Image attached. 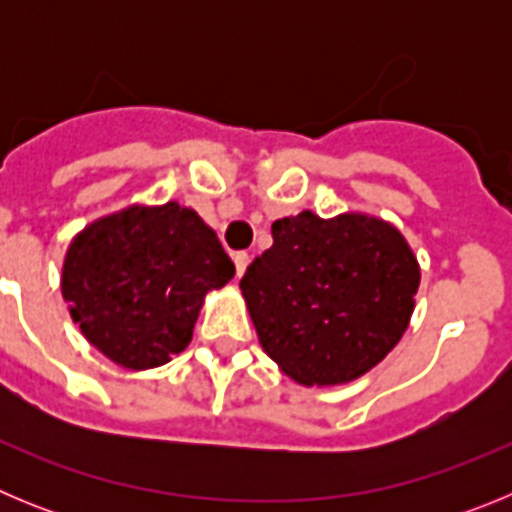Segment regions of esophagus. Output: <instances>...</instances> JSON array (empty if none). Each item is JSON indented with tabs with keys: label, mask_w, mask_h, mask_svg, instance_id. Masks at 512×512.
<instances>
[{
	"label": "esophagus",
	"mask_w": 512,
	"mask_h": 512,
	"mask_svg": "<svg viewBox=\"0 0 512 512\" xmlns=\"http://www.w3.org/2000/svg\"><path fill=\"white\" fill-rule=\"evenodd\" d=\"M233 261H235V271H238V277H243V271H246L248 261H251V253H248V251H235L233 253Z\"/></svg>",
	"instance_id": "esophagus-1"
}]
</instances>
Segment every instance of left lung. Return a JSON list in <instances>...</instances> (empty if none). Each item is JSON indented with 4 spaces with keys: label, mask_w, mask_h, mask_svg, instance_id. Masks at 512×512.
<instances>
[{
    "label": "left lung",
    "mask_w": 512,
    "mask_h": 512,
    "mask_svg": "<svg viewBox=\"0 0 512 512\" xmlns=\"http://www.w3.org/2000/svg\"><path fill=\"white\" fill-rule=\"evenodd\" d=\"M274 246L241 279L266 354L295 382L343 384L390 354L413 315V251L377 217L310 210L271 225Z\"/></svg>",
    "instance_id": "1"
}]
</instances>
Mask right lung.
Listing matches in <instances>:
<instances>
[{"instance_id": "obj_1", "label": "right lung", "mask_w": 512, "mask_h": 512, "mask_svg": "<svg viewBox=\"0 0 512 512\" xmlns=\"http://www.w3.org/2000/svg\"><path fill=\"white\" fill-rule=\"evenodd\" d=\"M235 274L217 235L189 207H130L79 233L63 264V300L107 359L151 369L192 341L210 289Z\"/></svg>"}]
</instances>
